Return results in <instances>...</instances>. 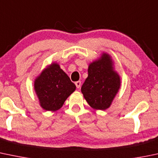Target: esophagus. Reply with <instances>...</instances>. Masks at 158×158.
<instances>
[{
  "label": "esophagus",
  "mask_w": 158,
  "mask_h": 158,
  "mask_svg": "<svg viewBox=\"0 0 158 158\" xmlns=\"http://www.w3.org/2000/svg\"><path fill=\"white\" fill-rule=\"evenodd\" d=\"M75 85H76V88H77V89H79V88H80V86H81V82H80V81H77V82H75Z\"/></svg>",
  "instance_id": "1"
}]
</instances>
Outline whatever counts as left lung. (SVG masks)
Returning <instances> with one entry per match:
<instances>
[{
	"mask_svg": "<svg viewBox=\"0 0 158 158\" xmlns=\"http://www.w3.org/2000/svg\"><path fill=\"white\" fill-rule=\"evenodd\" d=\"M87 79L81 91L93 109L109 108L120 88V78L114 69V63L108 54L103 53L98 60L89 66Z\"/></svg>",
	"mask_w": 158,
	"mask_h": 158,
	"instance_id": "1",
	"label": "left lung"
}]
</instances>
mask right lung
Segmentation results:
<instances>
[{"mask_svg":"<svg viewBox=\"0 0 158 158\" xmlns=\"http://www.w3.org/2000/svg\"><path fill=\"white\" fill-rule=\"evenodd\" d=\"M35 92L41 107L48 111L61 108L76 85L57 63L45 68L34 82Z\"/></svg>","mask_w":158,"mask_h":158,"instance_id":"1","label":"right lung"}]
</instances>
